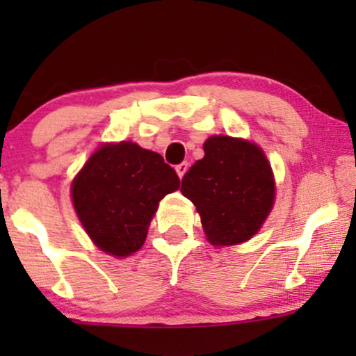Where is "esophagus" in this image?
<instances>
[{"label":"esophagus","instance_id":"34e87169","mask_svg":"<svg viewBox=\"0 0 356 356\" xmlns=\"http://www.w3.org/2000/svg\"><path fill=\"white\" fill-rule=\"evenodd\" d=\"M187 169H189V164H187V162H182V164H179V165H175V170H177V175L179 177H184V174L187 172Z\"/></svg>","mask_w":356,"mask_h":356}]
</instances>
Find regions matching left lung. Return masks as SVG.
Returning a JSON list of instances; mask_svg holds the SVG:
<instances>
[{"mask_svg": "<svg viewBox=\"0 0 356 356\" xmlns=\"http://www.w3.org/2000/svg\"><path fill=\"white\" fill-rule=\"evenodd\" d=\"M204 152L184 174L181 192L197 207L214 246L244 243L275 202L271 165L257 145L226 136L207 138Z\"/></svg>", "mask_w": 356, "mask_h": 356, "instance_id": "8db88e82", "label": "left lung"}]
</instances>
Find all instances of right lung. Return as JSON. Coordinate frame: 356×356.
Returning a JSON list of instances; mask_svg holds the SVG:
<instances>
[{
	"label": "right lung",
	"mask_w": 356,
	"mask_h": 356,
	"mask_svg": "<svg viewBox=\"0 0 356 356\" xmlns=\"http://www.w3.org/2000/svg\"><path fill=\"white\" fill-rule=\"evenodd\" d=\"M164 159L132 142L104 145L72 184L79 219L93 243L113 256L142 248L159 201L179 189Z\"/></svg>",
	"instance_id": "1"
}]
</instances>
